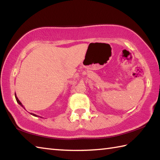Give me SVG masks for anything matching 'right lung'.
<instances>
[{
  "label": "right lung",
  "mask_w": 160,
  "mask_h": 160,
  "mask_svg": "<svg viewBox=\"0 0 160 160\" xmlns=\"http://www.w3.org/2000/svg\"><path fill=\"white\" fill-rule=\"evenodd\" d=\"M15 99H16V101H17V102L20 105V106L22 107H23L24 109H25V107H24V106L22 104V103L20 102V100L18 99V98L17 97V96H16V94H15ZM31 114L32 115V116H36V117H40V118H42V117H41V116H37V115H36V114H34V113H31Z\"/></svg>",
  "instance_id": "add662e5"
}]
</instances>
